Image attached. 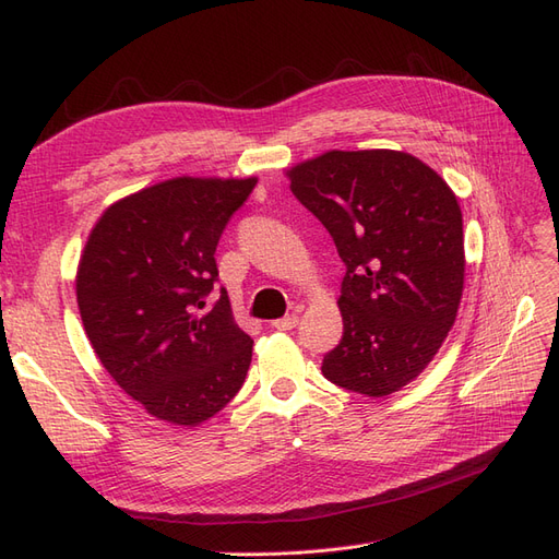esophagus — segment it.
Listing matches in <instances>:
<instances>
[{
	"mask_svg": "<svg viewBox=\"0 0 559 559\" xmlns=\"http://www.w3.org/2000/svg\"><path fill=\"white\" fill-rule=\"evenodd\" d=\"M296 324H298V317L296 314H286V317L273 321V329H277V331H292Z\"/></svg>",
	"mask_w": 559,
	"mask_h": 559,
	"instance_id": "1",
	"label": "esophagus"
}]
</instances>
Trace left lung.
Here are the masks:
<instances>
[{"label":"left lung","mask_w":559,"mask_h":559,"mask_svg":"<svg viewBox=\"0 0 559 559\" xmlns=\"http://www.w3.org/2000/svg\"><path fill=\"white\" fill-rule=\"evenodd\" d=\"M289 179L347 267L343 341L321 373L366 396L399 392L429 366L460 308V202L429 165L389 148L329 151L292 167Z\"/></svg>","instance_id":"left-lung-1"}]
</instances>
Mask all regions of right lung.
I'll use <instances>...</instances> for the list:
<instances>
[{
  "instance_id": "obj_1",
  "label": "right lung",
  "mask_w": 559,
  "mask_h": 559,
  "mask_svg": "<svg viewBox=\"0 0 559 559\" xmlns=\"http://www.w3.org/2000/svg\"><path fill=\"white\" fill-rule=\"evenodd\" d=\"M257 179L177 177L99 216L76 273L95 354L128 396L165 421L195 427L240 392L251 337L228 294H214L218 238Z\"/></svg>"
}]
</instances>
